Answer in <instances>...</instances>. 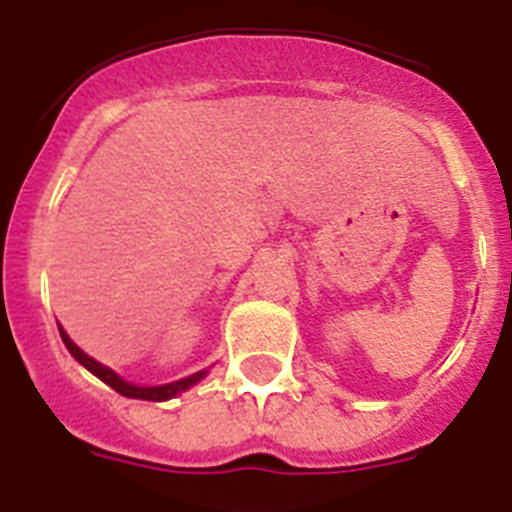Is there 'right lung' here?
Returning a JSON list of instances; mask_svg holds the SVG:
<instances>
[{
	"instance_id": "right-lung-1",
	"label": "right lung",
	"mask_w": 512,
	"mask_h": 512,
	"mask_svg": "<svg viewBox=\"0 0 512 512\" xmlns=\"http://www.w3.org/2000/svg\"><path fill=\"white\" fill-rule=\"evenodd\" d=\"M59 336H62L64 346H67V351L75 356L77 362L83 364L85 369H90V372H93L98 380L106 382L109 388H114L119 395H124V398H140V401H169V398H174L176 393H182V390L192 388L195 382H200L205 377V369H203V372H195V375L184 377V380L169 382V385H156V388H140V385H130V382H124L122 377L117 375V372H111L109 367H103V364L96 362V359H90V356L85 354L83 349H77L75 343L70 341V336H67L62 328H59Z\"/></svg>"
}]
</instances>
